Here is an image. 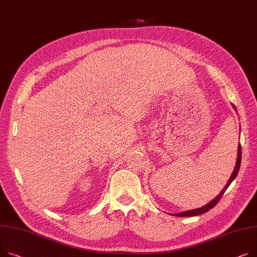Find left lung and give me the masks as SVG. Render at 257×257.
Returning <instances> with one entry per match:
<instances>
[{
  "mask_svg": "<svg viewBox=\"0 0 257 257\" xmlns=\"http://www.w3.org/2000/svg\"><path fill=\"white\" fill-rule=\"evenodd\" d=\"M232 107L234 108V110L236 111V108L233 104H231ZM241 160H242V149H241V145L237 146V156H236V162H235V166L233 168V172L228 180V182L226 183V185L224 186L223 189L221 190V192L214 198L212 199L209 203H207L206 206H203L201 208H198V209H194V210H189V211H185V212H182V213H178V214H175V216L177 217H191V216H197V215H201L203 213H207L208 211H210L212 208H214L216 204L218 203V201L220 200V198L222 197V195L224 194V192L226 191L227 188L229 187V185L231 184V182L235 179V177L237 176V173H238V169H240V166H241Z\"/></svg>",
  "mask_w": 257,
  "mask_h": 257,
  "instance_id": "left-lung-1",
  "label": "left lung"
}]
</instances>
